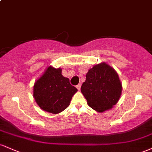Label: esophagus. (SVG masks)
I'll return each instance as SVG.
<instances>
[{
  "label": "esophagus",
  "mask_w": 152,
  "mask_h": 152,
  "mask_svg": "<svg viewBox=\"0 0 152 152\" xmlns=\"http://www.w3.org/2000/svg\"><path fill=\"white\" fill-rule=\"evenodd\" d=\"M81 83H79V84H78L77 86H76V88H77V89L78 91H80V89H81Z\"/></svg>",
  "instance_id": "esophagus-1"
}]
</instances>
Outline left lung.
I'll use <instances>...</instances> for the list:
<instances>
[{
  "instance_id": "obj_1",
  "label": "left lung",
  "mask_w": 152,
  "mask_h": 152,
  "mask_svg": "<svg viewBox=\"0 0 152 152\" xmlns=\"http://www.w3.org/2000/svg\"><path fill=\"white\" fill-rule=\"evenodd\" d=\"M81 91L88 105L102 113L117 104L121 95L122 84L114 68L103 62L88 70Z\"/></svg>"
}]
</instances>
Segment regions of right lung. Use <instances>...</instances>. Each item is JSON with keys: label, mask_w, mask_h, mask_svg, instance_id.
<instances>
[{"label": "right lung", "mask_w": 152, "mask_h": 152, "mask_svg": "<svg viewBox=\"0 0 152 152\" xmlns=\"http://www.w3.org/2000/svg\"><path fill=\"white\" fill-rule=\"evenodd\" d=\"M61 72V68L56 69L49 66L35 81L34 86L33 96L36 104L43 111L53 114L65 110L78 91Z\"/></svg>", "instance_id": "obj_1"}]
</instances>
